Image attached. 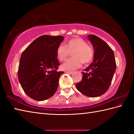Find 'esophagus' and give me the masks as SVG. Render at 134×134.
Here are the masks:
<instances>
[{"mask_svg":"<svg viewBox=\"0 0 134 134\" xmlns=\"http://www.w3.org/2000/svg\"><path fill=\"white\" fill-rule=\"evenodd\" d=\"M65 73H66V74H72V71H65Z\"/></svg>","mask_w":134,"mask_h":134,"instance_id":"esophagus-1","label":"esophagus"}]
</instances>
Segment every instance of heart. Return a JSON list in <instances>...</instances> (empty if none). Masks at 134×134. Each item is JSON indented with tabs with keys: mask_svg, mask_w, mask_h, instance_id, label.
Instances as JSON below:
<instances>
[{
	"mask_svg": "<svg viewBox=\"0 0 134 134\" xmlns=\"http://www.w3.org/2000/svg\"><path fill=\"white\" fill-rule=\"evenodd\" d=\"M72 53V58L70 59L61 65L64 70H74L83 64L90 63L93 57V50L88 43L80 38H74L67 41L65 46L60 44L56 50L57 57L60 61H64Z\"/></svg>",
	"mask_w": 134,
	"mask_h": 134,
	"instance_id": "1",
	"label": "heart"
}]
</instances>
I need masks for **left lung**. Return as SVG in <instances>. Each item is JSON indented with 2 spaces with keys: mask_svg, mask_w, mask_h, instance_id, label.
<instances>
[{
  "mask_svg": "<svg viewBox=\"0 0 134 134\" xmlns=\"http://www.w3.org/2000/svg\"><path fill=\"white\" fill-rule=\"evenodd\" d=\"M94 49L93 60L83 70L81 82L75 87L83 95L95 98L108 90L116 69L114 54L108 44L98 36L88 35Z\"/></svg>",
  "mask_w": 134,
  "mask_h": 134,
  "instance_id": "1",
  "label": "left lung"
}]
</instances>
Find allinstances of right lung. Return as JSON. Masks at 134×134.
<instances>
[{
  "label": "right lung",
  "instance_id": "add662e5",
  "mask_svg": "<svg viewBox=\"0 0 134 134\" xmlns=\"http://www.w3.org/2000/svg\"><path fill=\"white\" fill-rule=\"evenodd\" d=\"M63 36L44 35L35 39L20 57L18 78L24 92L34 100L42 101L53 96L63 71H57L59 63L56 50Z\"/></svg>",
  "mask_w": 134,
  "mask_h": 134
}]
</instances>
